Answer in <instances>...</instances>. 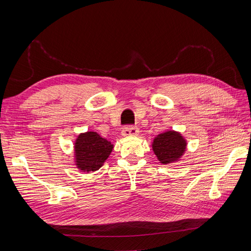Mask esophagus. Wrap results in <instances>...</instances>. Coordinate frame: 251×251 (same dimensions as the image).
I'll use <instances>...</instances> for the list:
<instances>
[{"instance_id": "obj_1", "label": "esophagus", "mask_w": 251, "mask_h": 251, "mask_svg": "<svg viewBox=\"0 0 251 251\" xmlns=\"http://www.w3.org/2000/svg\"><path fill=\"white\" fill-rule=\"evenodd\" d=\"M139 131L137 126H125L121 131V135L124 137H130V136H136L138 135Z\"/></svg>"}]
</instances>
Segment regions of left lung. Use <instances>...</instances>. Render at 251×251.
<instances>
[{"label": "left lung", "mask_w": 251, "mask_h": 251, "mask_svg": "<svg viewBox=\"0 0 251 251\" xmlns=\"http://www.w3.org/2000/svg\"><path fill=\"white\" fill-rule=\"evenodd\" d=\"M187 141L179 132L169 130L157 135L151 142V149L162 164L178 162L183 157Z\"/></svg>", "instance_id": "left-lung-1"}]
</instances>
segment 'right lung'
I'll return each instance as SVG.
<instances>
[{
  "instance_id": "add662e5",
  "label": "right lung",
  "mask_w": 251,
  "mask_h": 251,
  "mask_svg": "<svg viewBox=\"0 0 251 251\" xmlns=\"http://www.w3.org/2000/svg\"><path fill=\"white\" fill-rule=\"evenodd\" d=\"M114 146L94 132L80 133L74 142V164L83 173L100 170L109 158Z\"/></svg>"
}]
</instances>
